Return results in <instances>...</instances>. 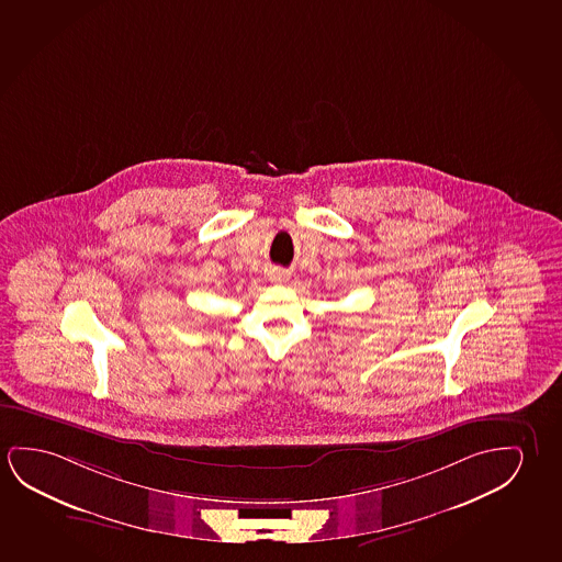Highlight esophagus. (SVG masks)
Instances as JSON below:
<instances>
[{
    "label": "esophagus",
    "instance_id": "1",
    "mask_svg": "<svg viewBox=\"0 0 562 562\" xmlns=\"http://www.w3.org/2000/svg\"><path fill=\"white\" fill-rule=\"evenodd\" d=\"M276 279L279 283H285V281H289V276H286L285 269H277Z\"/></svg>",
    "mask_w": 562,
    "mask_h": 562
}]
</instances>
